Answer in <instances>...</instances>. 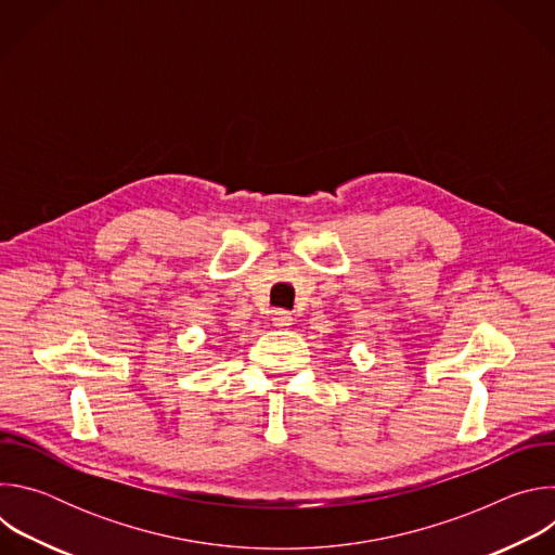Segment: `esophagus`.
Wrapping results in <instances>:
<instances>
[{
    "instance_id": "34e87169",
    "label": "esophagus",
    "mask_w": 555,
    "mask_h": 555,
    "mask_svg": "<svg viewBox=\"0 0 555 555\" xmlns=\"http://www.w3.org/2000/svg\"><path fill=\"white\" fill-rule=\"evenodd\" d=\"M292 323H294V319H292L289 311L276 309V311L272 313V325H274L276 330H287Z\"/></svg>"
}]
</instances>
